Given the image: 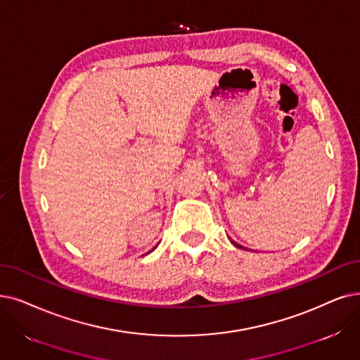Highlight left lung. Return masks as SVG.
Listing matches in <instances>:
<instances>
[{"mask_svg": "<svg viewBox=\"0 0 360 360\" xmlns=\"http://www.w3.org/2000/svg\"><path fill=\"white\" fill-rule=\"evenodd\" d=\"M230 242H232V243H233V245H235V247H236V248H240V250H245V248H243V247H242V245H239V243H236V242H235V240H232V239H230Z\"/></svg>", "mask_w": 360, "mask_h": 360, "instance_id": "left-lung-1", "label": "left lung"}]
</instances>
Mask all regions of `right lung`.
Masks as SVG:
<instances>
[{
	"instance_id": "obj_1",
	"label": "right lung",
	"mask_w": 360,
	"mask_h": 360,
	"mask_svg": "<svg viewBox=\"0 0 360 360\" xmlns=\"http://www.w3.org/2000/svg\"><path fill=\"white\" fill-rule=\"evenodd\" d=\"M152 251H153V250H152Z\"/></svg>"
}]
</instances>
